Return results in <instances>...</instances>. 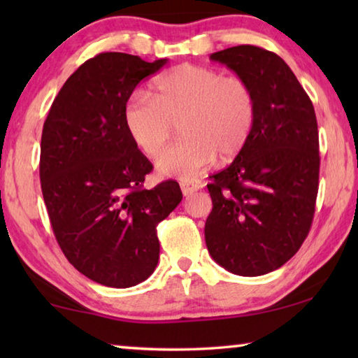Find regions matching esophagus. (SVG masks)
I'll return each mask as SVG.
<instances>
[{
    "label": "esophagus",
    "mask_w": 358,
    "mask_h": 358,
    "mask_svg": "<svg viewBox=\"0 0 358 358\" xmlns=\"http://www.w3.org/2000/svg\"><path fill=\"white\" fill-rule=\"evenodd\" d=\"M180 186H181V191H183L185 196H189V194L201 189L202 183L199 180H186V181H181Z\"/></svg>",
    "instance_id": "obj_1"
}]
</instances>
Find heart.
Here are the masks:
<instances>
[{"label":"heart","mask_w":358,"mask_h":358,"mask_svg":"<svg viewBox=\"0 0 358 358\" xmlns=\"http://www.w3.org/2000/svg\"><path fill=\"white\" fill-rule=\"evenodd\" d=\"M151 94H132L123 121L131 141L147 156L159 153L180 121L185 137L156 159V171L164 177L196 178L213 164L216 155L222 161L234 159L252 134L256 99L240 77L185 63L157 77Z\"/></svg>","instance_id":"1"}]
</instances>
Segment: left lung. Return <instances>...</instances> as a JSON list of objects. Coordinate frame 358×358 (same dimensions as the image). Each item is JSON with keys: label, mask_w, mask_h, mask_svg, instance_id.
I'll list each match as a JSON object with an SVG mask.
<instances>
[{"label": "left lung", "mask_w": 358, "mask_h": 358, "mask_svg": "<svg viewBox=\"0 0 358 358\" xmlns=\"http://www.w3.org/2000/svg\"><path fill=\"white\" fill-rule=\"evenodd\" d=\"M210 59L250 85L256 123L232 164L210 177L205 243L230 273L260 276L286 264L311 229L320 164L316 113L276 53L237 45Z\"/></svg>", "instance_id": "8db88e82"}]
</instances>
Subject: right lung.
<instances>
[{"mask_svg": "<svg viewBox=\"0 0 358 358\" xmlns=\"http://www.w3.org/2000/svg\"><path fill=\"white\" fill-rule=\"evenodd\" d=\"M153 63L99 53L72 74L53 101L41 138V187L66 259L102 286L126 289L153 273L157 222L183 199L177 181L145 189L151 162L131 141L123 110Z\"/></svg>", "mask_w": 358, "mask_h": 358, "instance_id": "right-lung-1", "label": "right lung"}]
</instances>
